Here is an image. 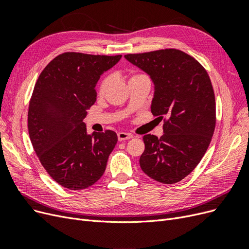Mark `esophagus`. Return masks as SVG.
<instances>
[{"mask_svg":"<svg viewBox=\"0 0 249 249\" xmlns=\"http://www.w3.org/2000/svg\"><path fill=\"white\" fill-rule=\"evenodd\" d=\"M117 137L119 141H124V140H129L131 138H133V136L129 133H125V132H119L117 133Z\"/></svg>","mask_w":249,"mask_h":249,"instance_id":"esophagus-1","label":"esophagus"}]
</instances>
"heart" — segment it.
Listing matches in <instances>:
<instances>
[{
	"mask_svg": "<svg viewBox=\"0 0 249 249\" xmlns=\"http://www.w3.org/2000/svg\"><path fill=\"white\" fill-rule=\"evenodd\" d=\"M139 76H142V74H135V76H133L132 78L139 77ZM132 78H131V79H132ZM109 82H110L109 77L104 78V79L101 81V83H100V88H99V91H100L101 94L105 93V91H106V89H107V87H108V85H109Z\"/></svg>",
	"mask_w": 249,
	"mask_h": 249,
	"instance_id": "obj_1",
	"label": "heart"
}]
</instances>
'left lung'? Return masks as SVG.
I'll return each mask as SVG.
<instances>
[{
	"instance_id": "1",
	"label": "left lung",
	"mask_w": 249,
	"mask_h": 249,
	"mask_svg": "<svg viewBox=\"0 0 249 249\" xmlns=\"http://www.w3.org/2000/svg\"><path fill=\"white\" fill-rule=\"evenodd\" d=\"M124 58L152 79L150 110L158 118H167L160 138L143 136L140 167L157 182L178 183L197 166L215 130L216 104L209 74L193 57L176 49Z\"/></svg>"
}]
</instances>
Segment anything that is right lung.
<instances>
[{
    "instance_id": "obj_1",
    "label": "right lung",
    "mask_w": 249,
    "mask_h": 249,
    "mask_svg": "<svg viewBox=\"0 0 249 249\" xmlns=\"http://www.w3.org/2000/svg\"><path fill=\"white\" fill-rule=\"evenodd\" d=\"M120 58L63 53L36 82L28 111L30 139L44 169L67 189L96 183L116 145L115 132L88 134L83 119L96 101V83Z\"/></svg>"
}]
</instances>
